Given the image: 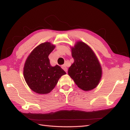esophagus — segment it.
Returning a JSON list of instances; mask_svg holds the SVG:
<instances>
[{"label": "esophagus", "mask_w": 130, "mask_h": 130, "mask_svg": "<svg viewBox=\"0 0 130 130\" xmlns=\"http://www.w3.org/2000/svg\"><path fill=\"white\" fill-rule=\"evenodd\" d=\"M61 67H62V68L63 69L64 71L66 72H67V68L66 67V66H65V65H63V66H61Z\"/></svg>", "instance_id": "34e87169"}]
</instances>
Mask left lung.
I'll use <instances>...</instances> for the list:
<instances>
[{
  "mask_svg": "<svg viewBox=\"0 0 130 130\" xmlns=\"http://www.w3.org/2000/svg\"><path fill=\"white\" fill-rule=\"evenodd\" d=\"M72 52L74 62L68 69V75L82 89L88 91L95 88L101 79L102 70L95 54L82 42H78Z\"/></svg>",
  "mask_w": 130,
  "mask_h": 130,
  "instance_id": "left-lung-1",
  "label": "left lung"
}]
</instances>
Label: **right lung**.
I'll list each match as a JSON object with an SVG mask.
<instances>
[{"mask_svg": "<svg viewBox=\"0 0 130 130\" xmlns=\"http://www.w3.org/2000/svg\"><path fill=\"white\" fill-rule=\"evenodd\" d=\"M49 42L42 43L35 48L27 58L24 77L29 87L38 94H48L55 87L66 72L60 66L50 64L49 55L55 48Z\"/></svg>", "mask_w": 130, "mask_h": 130, "instance_id": "add662e5", "label": "right lung"}]
</instances>
